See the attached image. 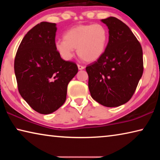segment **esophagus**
Returning a JSON list of instances; mask_svg holds the SVG:
<instances>
[{
    "label": "esophagus",
    "instance_id": "esophagus-1",
    "mask_svg": "<svg viewBox=\"0 0 160 160\" xmlns=\"http://www.w3.org/2000/svg\"><path fill=\"white\" fill-rule=\"evenodd\" d=\"M78 69L79 70H83L84 68H85V67H84L83 66H81V65H78Z\"/></svg>",
    "mask_w": 160,
    "mask_h": 160
}]
</instances>
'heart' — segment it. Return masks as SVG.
I'll return each mask as SVG.
<instances>
[{"label": "heart", "mask_w": 160, "mask_h": 160, "mask_svg": "<svg viewBox=\"0 0 160 160\" xmlns=\"http://www.w3.org/2000/svg\"><path fill=\"white\" fill-rule=\"evenodd\" d=\"M63 39L55 42V48L65 60H70L77 48L78 56L87 62L99 59L106 50L109 34L105 27L99 24L80 25L69 29Z\"/></svg>", "instance_id": "b5f03b06"}]
</instances>
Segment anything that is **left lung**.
I'll list each match as a JSON object with an SVG mask.
<instances>
[{"label": "left lung", "instance_id": "1", "mask_svg": "<svg viewBox=\"0 0 160 160\" xmlns=\"http://www.w3.org/2000/svg\"><path fill=\"white\" fill-rule=\"evenodd\" d=\"M109 29L103 55L86 67L91 96L100 104L116 107L134 94L143 72L142 49L125 23L114 17L101 20Z\"/></svg>", "mask_w": 160, "mask_h": 160}]
</instances>
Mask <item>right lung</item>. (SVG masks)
<instances>
[{
    "instance_id": "1",
    "label": "right lung",
    "mask_w": 160,
    "mask_h": 160,
    "mask_svg": "<svg viewBox=\"0 0 160 160\" xmlns=\"http://www.w3.org/2000/svg\"><path fill=\"white\" fill-rule=\"evenodd\" d=\"M56 23L42 22L22 40L15 74L19 92L34 111L48 114L66 99L67 87L78 71L74 62L62 59L55 48Z\"/></svg>"
}]
</instances>
